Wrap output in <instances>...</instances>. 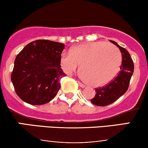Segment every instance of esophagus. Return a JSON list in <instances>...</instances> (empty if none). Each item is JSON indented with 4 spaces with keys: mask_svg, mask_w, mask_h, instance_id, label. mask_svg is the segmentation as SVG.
<instances>
[{
    "mask_svg": "<svg viewBox=\"0 0 148 148\" xmlns=\"http://www.w3.org/2000/svg\"><path fill=\"white\" fill-rule=\"evenodd\" d=\"M77 82H78V84H79V86H80V87H81V88H84L86 87V86H85V85H84V84H81V83L79 81H78Z\"/></svg>",
    "mask_w": 148,
    "mask_h": 148,
    "instance_id": "1",
    "label": "esophagus"
}]
</instances>
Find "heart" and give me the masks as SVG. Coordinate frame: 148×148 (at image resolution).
Segmentation results:
<instances>
[{"mask_svg": "<svg viewBox=\"0 0 148 148\" xmlns=\"http://www.w3.org/2000/svg\"><path fill=\"white\" fill-rule=\"evenodd\" d=\"M122 62V55L115 46L105 42L85 43L63 51L60 65L68 75L80 68L86 82L94 87L110 83L118 74Z\"/></svg>", "mask_w": 148, "mask_h": 148, "instance_id": "heart-1", "label": "heart"}]
</instances>
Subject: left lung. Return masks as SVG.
Segmentation results:
<instances>
[{
  "instance_id": "obj_1",
  "label": "left lung",
  "mask_w": 148,
  "mask_h": 148,
  "mask_svg": "<svg viewBox=\"0 0 148 148\" xmlns=\"http://www.w3.org/2000/svg\"><path fill=\"white\" fill-rule=\"evenodd\" d=\"M110 42L120 49L123 60L122 65L120 66V72L116 78L105 87L97 88L95 90V96L90 101L93 104L99 106L111 104L123 96L128 89L131 78L134 73V62L129 52L115 41L110 40Z\"/></svg>"
}]
</instances>
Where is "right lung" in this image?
Listing matches in <instances>:
<instances>
[{"mask_svg": "<svg viewBox=\"0 0 148 148\" xmlns=\"http://www.w3.org/2000/svg\"><path fill=\"white\" fill-rule=\"evenodd\" d=\"M64 44L39 40L28 44L16 56L11 74L15 92L25 102L42 105L49 102L66 76L60 65Z\"/></svg>", "mask_w": 148, "mask_h": 148, "instance_id": "1", "label": "right lung"}]
</instances>
